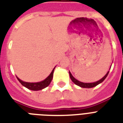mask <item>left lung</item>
<instances>
[{"label":"left lung","mask_w":123,"mask_h":123,"mask_svg":"<svg viewBox=\"0 0 123 123\" xmlns=\"http://www.w3.org/2000/svg\"><path fill=\"white\" fill-rule=\"evenodd\" d=\"M69 73V77H70V79H71V80L73 81V82H74L76 85L77 86H80L81 87H84V88H91V87H95L97 85H98L99 84L101 83V82H103L105 79H106V77H107V75L109 74V71L107 72V73L106 75L104 76V77L101 79V80H99L97 81V82H93V83H83V82H79V80H77V79H75L74 77L72 76L71 75V73L70 72Z\"/></svg>","instance_id":"8db88e82"}]
</instances>
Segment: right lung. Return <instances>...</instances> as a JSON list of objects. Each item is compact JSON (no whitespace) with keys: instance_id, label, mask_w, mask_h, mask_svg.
<instances>
[{"instance_id":"obj_1","label":"right lung","mask_w":123,"mask_h":123,"mask_svg":"<svg viewBox=\"0 0 123 123\" xmlns=\"http://www.w3.org/2000/svg\"><path fill=\"white\" fill-rule=\"evenodd\" d=\"M54 69H55V68L53 69L50 75L45 80L42 81V82H37V83H29V82L22 81L21 80L18 79V77H17V79L21 83L22 86H24V87H27L29 89L32 90V91H39V90H41L43 89H44V88L46 87L47 86L50 85V82H51L52 79H53V74H54Z\"/></svg>"}]
</instances>
